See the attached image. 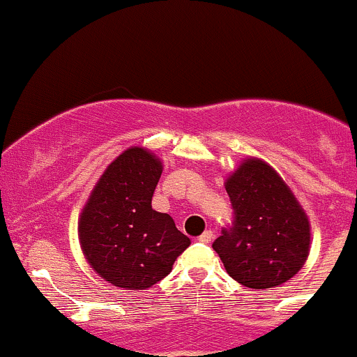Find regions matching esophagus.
Here are the masks:
<instances>
[{"label": "esophagus", "mask_w": 357, "mask_h": 357, "mask_svg": "<svg viewBox=\"0 0 357 357\" xmlns=\"http://www.w3.org/2000/svg\"><path fill=\"white\" fill-rule=\"evenodd\" d=\"M211 239H213V232H211V231H204L203 234H201L199 238H197V241H201V243H211Z\"/></svg>", "instance_id": "34e87169"}]
</instances>
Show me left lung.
Wrapping results in <instances>:
<instances>
[{"mask_svg":"<svg viewBox=\"0 0 357 357\" xmlns=\"http://www.w3.org/2000/svg\"><path fill=\"white\" fill-rule=\"evenodd\" d=\"M234 222L213 243L232 280L253 290L280 287L305 264L310 224L273 167L246 158L225 180Z\"/></svg>","mask_w":357,"mask_h":357,"instance_id":"1","label":"left lung"}]
</instances>
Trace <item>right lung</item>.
Instances as JSON below:
<instances>
[{
  "label": "right lung",
  "mask_w": 357,
  "mask_h": 357,
  "mask_svg": "<svg viewBox=\"0 0 357 357\" xmlns=\"http://www.w3.org/2000/svg\"><path fill=\"white\" fill-rule=\"evenodd\" d=\"M161 172L163 163L151 151H123L95 183L77 220L88 264L118 288H151L190 245L170 215L153 210Z\"/></svg>",
  "instance_id": "1"
}]
</instances>
